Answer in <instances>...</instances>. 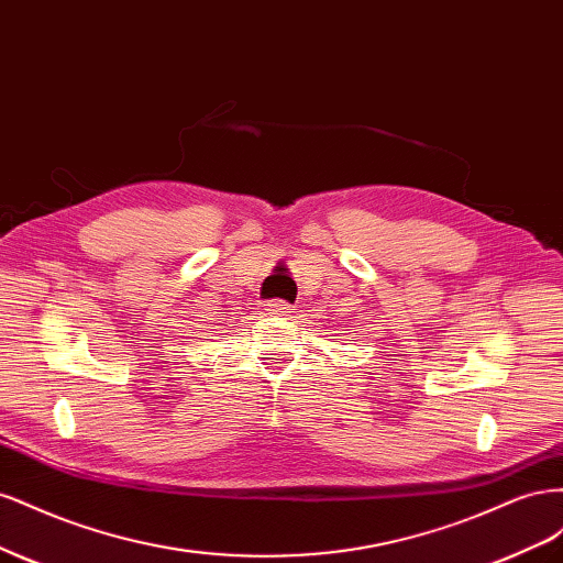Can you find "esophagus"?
<instances>
[{
	"instance_id": "34e87169",
	"label": "esophagus",
	"mask_w": 563,
	"mask_h": 563,
	"mask_svg": "<svg viewBox=\"0 0 563 563\" xmlns=\"http://www.w3.org/2000/svg\"><path fill=\"white\" fill-rule=\"evenodd\" d=\"M288 312H291V305L284 302V300H269V302H267V314L288 317Z\"/></svg>"
}]
</instances>
